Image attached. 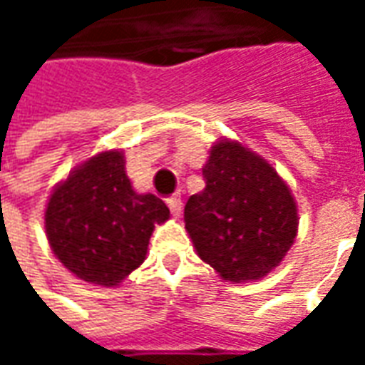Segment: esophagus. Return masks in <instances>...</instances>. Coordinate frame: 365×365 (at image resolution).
<instances>
[{"instance_id": "obj_1", "label": "esophagus", "mask_w": 365, "mask_h": 365, "mask_svg": "<svg viewBox=\"0 0 365 365\" xmlns=\"http://www.w3.org/2000/svg\"><path fill=\"white\" fill-rule=\"evenodd\" d=\"M168 207H170V211L174 217H180L182 215V197L180 195H174V197L168 199Z\"/></svg>"}]
</instances>
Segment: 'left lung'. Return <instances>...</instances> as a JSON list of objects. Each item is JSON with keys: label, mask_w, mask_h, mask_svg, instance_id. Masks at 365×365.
<instances>
[{"label": "left lung", "mask_w": 365, "mask_h": 365, "mask_svg": "<svg viewBox=\"0 0 365 365\" xmlns=\"http://www.w3.org/2000/svg\"><path fill=\"white\" fill-rule=\"evenodd\" d=\"M205 190L185 203L183 221L199 258L222 279L245 283L279 266L297 237V205L272 164L222 138L203 166Z\"/></svg>", "instance_id": "obj_1"}]
</instances>
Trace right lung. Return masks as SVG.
Masks as SVG:
<instances>
[{
    "mask_svg": "<svg viewBox=\"0 0 365 365\" xmlns=\"http://www.w3.org/2000/svg\"><path fill=\"white\" fill-rule=\"evenodd\" d=\"M168 219L162 199L133 190L123 152L105 150L56 185L44 229L64 268L83 282L113 287L143 264L154 225Z\"/></svg>",
    "mask_w": 365,
    "mask_h": 365,
    "instance_id": "obj_1",
    "label": "right lung"
}]
</instances>
